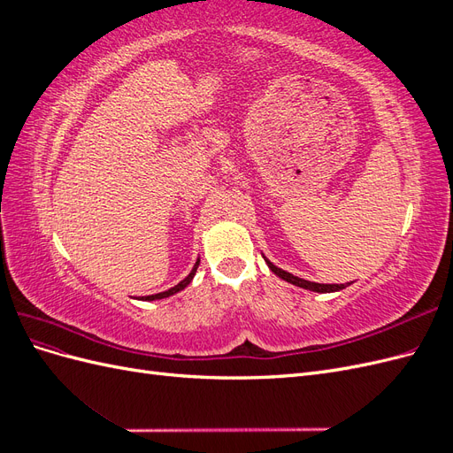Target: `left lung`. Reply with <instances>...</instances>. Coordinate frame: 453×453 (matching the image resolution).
<instances>
[{"label":"left lung","mask_w":453,"mask_h":453,"mask_svg":"<svg viewBox=\"0 0 453 453\" xmlns=\"http://www.w3.org/2000/svg\"><path fill=\"white\" fill-rule=\"evenodd\" d=\"M266 260V258H265ZM266 265L270 266V270L276 273V276H280L281 280H285V281H289V283H293V285H298V287H303V289H310V291H315V293H333V291H340V289H346V287L349 285V283H342V285H325V283H313V281H306V280H303V278H296V276H293V273H289V272H285V270H281V268H278V266H273L270 260H266Z\"/></svg>","instance_id":"1"}]
</instances>
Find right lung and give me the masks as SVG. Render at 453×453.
<instances>
[{
  "instance_id": "obj_1",
  "label": "right lung",
  "mask_w": 453,
  "mask_h": 453,
  "mask_svg": "<svg viewBox=\"0 0 453 453\" xmlns=\"http://www.w3.org/2000/svg\"><path fill=\"white\" fill-rule=\"evenodd\" d=\"M198 265L200 263H196L195 265V268H193V272L188 273V276L183 280V281H180L177 283L175 287H172V289H168V291H164V293H158V295H150V296H145V300H158V298H166V296H170V295H175L177 291H181V289H185V287L190 283V280L195 278V272H196V268H198Z\"/></svg>"
}]
</instances>
